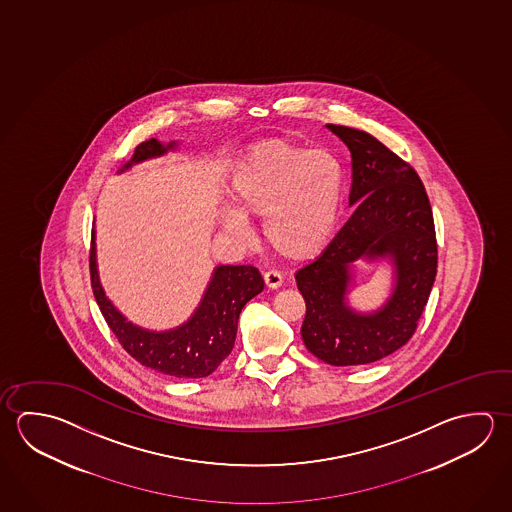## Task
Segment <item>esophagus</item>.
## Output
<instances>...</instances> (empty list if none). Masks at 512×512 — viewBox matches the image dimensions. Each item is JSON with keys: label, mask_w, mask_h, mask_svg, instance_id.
Here are the masks:
<instances>
[{"label": "esophagus", "mask_w": 512, "mask_h": 512, "mask_svg": "<svg viewBox=\"0 0 512 512\" xmlns=\"http://www.w3.org/2000/svg\"><path fill=\"white\" fill-rule=\"evenodd\" d=\"M264 282L269 289H278L282 286V275L278 271H266L264 273Z\"/></svg>", "instance_id": "obj_1"}]
</instances>
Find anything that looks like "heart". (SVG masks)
<instances>
[{"instance_id":"1","label":"heart","mask_w":512,"mask_h":512,"mask_svg":"<svg viewBox=\"0 0 512 512\" xmlns=\"http://www.w3.org/2000/svg\"><path fill=\"white\" fill-rule=\"evenodd\" d=\"M223 226L248 239L244 217H262L266 243L289 260L311 259L331 241L345 198V172L329 149L269 142L235 163Z\"/></svg>"}]
</instances>
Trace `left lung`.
Listing matches in <instances>:
<instances>
[{
  "label": "left lung",
  "instance_id": "1",
  "mask_svg": "<svg viewBox=\"0 0 512 512\" xmlns=\"http://www.w3.org/2000/svg\"><path fill=\"white\" fill-rule=\"evenodd\" d=\"M349 147L352 216L318 259L296 271L304 296L302 340L334 367L367 365L412 338L437 275V241L430 199L408 163L365 131L327 124ZM358 259H386L393 289L381 308L356 312L348 300Z\"/></svg>",
  "mask_w": 512,
  "mask_h": 512
}]
</instances>
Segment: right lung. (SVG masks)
<instances>
[{
	"label": "right lung",
	"mask_w": 512,
	"mask_h": 512,
	"mask_svg": "<svg viewBox=\"0 0 512 512\" xmlns=\"http://www.w3.org/2000/svg\"><path fill=\"white\" fill-rule=\"evenodd\" d=\"M174 149H178L176 140L163 144L151 138L136 147L133 158L118 174ZM90 269L95 300L122 347L144 367L167 376L189 379L210 376L223 359L228 358L234 349L239 314L244 305L264 289L259 269L253 266H216L201 302L189 320L169 331H151L129 322L106 295L97 268L95 228L91 235Z\"/></svg>",
	"instance_id": "1"
}]
</instances>
